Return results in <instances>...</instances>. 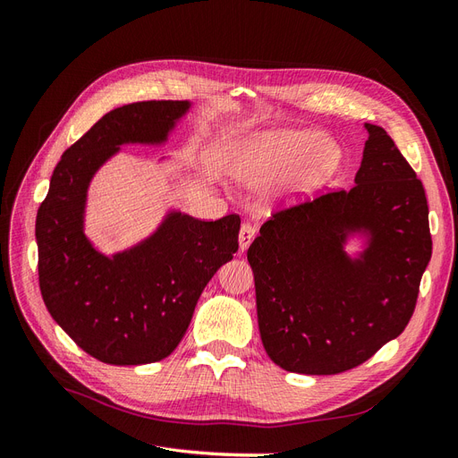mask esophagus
<instances>
[{
	"mask_svg": "<svg viewBox=\"0 0 458 458\" xmlns=\"http://www.w3.org/2000/svg\"><path fill=\"white\" fill-rule=\"evenodd\" d=\"M254 237H256V229L250 224H242V227L239 231V248H241V252L248 250V246L252 244Z\"/></svg>",
	"mask_w": 458,
	"mask_h": 458,
	"instance_id": "obj_1",
	"label": "esophagus"
}]
</instances>
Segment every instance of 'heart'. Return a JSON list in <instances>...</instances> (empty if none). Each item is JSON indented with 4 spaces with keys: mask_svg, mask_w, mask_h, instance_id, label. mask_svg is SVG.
Returning <instances> with one entry per match:
<instances>
[{
    "mask_svg": "<svg viewBox=\"0 0 458 458\" xmlns=\"http://www.w3.org/2000/svg\"><path fill=\"white\" fill-rule=\"evenodd\" d=\"M340 158V150L318 131L267 130L246 137L237 147L233 170L242 183L261 185L293 169L284 192L303 197L336 174Z\"/></svg>",
    "mask_w": 458,
    "mask_h": 458,
    "instance_id": "1",
    "label": "heart"
}]
</instances>
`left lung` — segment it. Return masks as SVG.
<instances>
[{"label": "left lung", "mask_w": 458, "mask_h": 458, "mask_svg": "<svg viewBox=\"0 0 458 458\" xmlns=\"http://www.w3.org/2000/svg\"><path fill=\"white\" fill-rule=\"evenodd\" d=\"M365 130L355 185L275 212L248 248L263 348L290 372L350 370L397 338L432 258L420 179L384 128Z\"/></svg>", "instance_id": "1"}]
</instances>
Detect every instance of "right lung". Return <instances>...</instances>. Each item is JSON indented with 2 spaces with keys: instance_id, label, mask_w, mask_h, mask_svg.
<instances>
[{
  "instance_id": "add662e5",
  "label": "right lung",
  "mask_w": 458,
  "mask_h": 458,
  "mask_svg": "<svg viewBox=\"0 0 458 458\" xmlns=\"http://www.w3.org/2000/svg\"><path fill=\"white\" fill-rule=\"evenodd\" d=\"M189 101L110 110L64 150L36 217L39 290L51 317L108 365H145L182 342L204 286L239 250L241 217L202 221L170 210L147 239L103 254L86 234L91 179L122 145L162 147Z\"/></svg>"
}]
</instances>
